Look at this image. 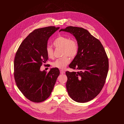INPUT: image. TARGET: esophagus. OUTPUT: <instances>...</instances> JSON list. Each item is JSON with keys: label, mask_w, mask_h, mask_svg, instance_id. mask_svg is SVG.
Here are the masks:
<instances>
[{"label": "esophagus", "mask_w": 124, "mask_h": 124, "mask_svg": "<svg viewBox=\"0 0 124 124\" xmlns=\"http://www.w3.org/2000/svg\"><path fill=\"white\" fill-rule=\"evenodd\" d=\"M60 72L61 74H63L65 73V71H64V70H60Z\"/></svg>", "instance_id": "obj_1"}]
</instances>
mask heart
<instances>
[{
	"mask_svg": "<svg viewBox=\"0 0 124 124\" xmlns=\"http://www.w3.org/2000/svg\"><path fill=\"white\" fill-rule=\"evenodd\" d=\"M54 45L57 48L62 49V58L57 59L52 63L54 67L60 69H64L70 62V58H75L78 52V45L75 40L64 36H59L55 39L53 43ZM46 54L49 58H54V50L50 46L46 49Z\"/></svg>",
	"mask_w": 124,
	"mask_h": 124,
	"instance_id": "1",
	"label": "heart"
}]
</instances>
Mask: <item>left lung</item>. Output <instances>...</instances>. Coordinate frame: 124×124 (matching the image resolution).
I'll return each mask as SVG.
<instances>
[{"mask_svg":"<svg viewBox=\"0 0 124 124\" xmlns=\"http://www.w3.org/2000/svg\"><path fill=\"white\" fill-rule=\"evenodd\" d=\"M60 31L72 34L78 45V53L69 65L78 72H66L68 94L75 101H89L100 93L105 83L109 70L105 50L99 40L83 28L68 26Z\"/></svg>","mask_w":124,"mask_h":124,"instance_id":"1","label":"left lung"}]
</instances>
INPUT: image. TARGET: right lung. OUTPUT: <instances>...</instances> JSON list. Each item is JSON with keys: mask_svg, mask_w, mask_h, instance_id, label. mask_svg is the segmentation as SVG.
<instances>
[{"mask_svg": "<svg viewBox=\"0 0 124 124\" xmlns=\"http://www.w3.org/2000/svg\"><path fill=\"white\" fill-rule=\"evenodd\" d=\"M59 29L49 26L35 30L23 40L15 54V82L31 101L41 102L49 97L60 75L57 68H51L48 73L40 70L42 63L48 60L46 51L48 39Z\"/></svg>", "mask_w": 124, "mask_h": 124, "instance_id": "right-lung-1", "label": "right lung"}]
</instances>
